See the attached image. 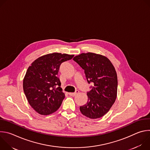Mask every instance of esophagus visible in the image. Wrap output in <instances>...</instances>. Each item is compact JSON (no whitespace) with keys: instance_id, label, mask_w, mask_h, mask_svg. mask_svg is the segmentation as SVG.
<instances>
[{"instance_id":"obj_1","label":"esophagus","mask_w":150,"mask_h":150,"mask_svg":"<svg viewBox=\"0 0 150 150\" xmlns=\"http://www.w3.org/2000/svg\"><path fill=\"white\" fill-rule=\"evenodd\" d=\"M79 93V91L78 90H76L75 93H69V96H75V95H76L77 94Z\"/></svg>"}]
</instances>
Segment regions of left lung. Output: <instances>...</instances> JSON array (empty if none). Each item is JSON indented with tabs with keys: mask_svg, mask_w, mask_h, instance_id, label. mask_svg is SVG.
Returning a JSON list of instances; mask_svg holds the SVG:
<instances>
[{
	"mask_svg": "<svg viewBox=\"0 0 150 150\" xmlns=\"http://www.w3.org/2000/svg\"><path fill=\"white\" fill-rule=\"evenodd\" d=\"M84 70L88 83H92L87 93V103L80 106L82 115L97 119L108 113L115 102L117 91V77L110 60L93 53H81L73 59Z\"/></svg>",
	"mask_w": 150,
	"mask_h": 150,
	"instance_id": "1",
	"label": "left lung"
}]
</instances>
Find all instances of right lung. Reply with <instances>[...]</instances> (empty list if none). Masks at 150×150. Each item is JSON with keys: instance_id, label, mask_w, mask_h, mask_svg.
<instances>
[{"instance_id": "add662e5", "label": "right lung", "mask_w": 150, "mask_h": 150, "mask_svg": "<svg viewBox=\"0 0 150 150\" xmlns=\"http://www.w3.org/2000/svg\"><path fill=\"white\" fill-rule=\"evenodd\" d=\"M74 55L53 53L35 60L27 71L23 89L30 105L41 115L55 112L61 105L65 94L57 77L61 64Z\"/></svg>"}]
</instances>
